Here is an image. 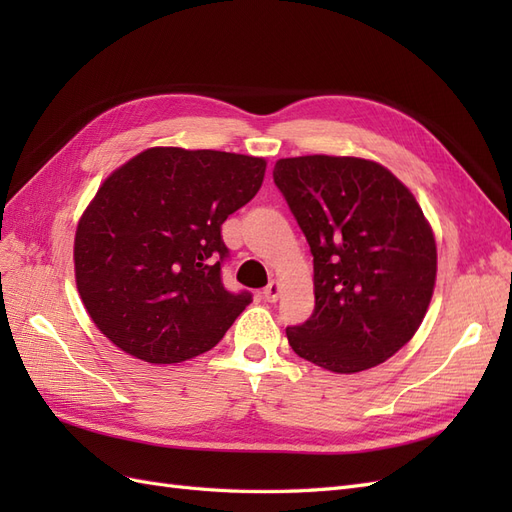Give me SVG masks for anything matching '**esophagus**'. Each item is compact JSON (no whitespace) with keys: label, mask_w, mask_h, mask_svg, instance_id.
Masks as SVG:
<instances>
[{"label":"esophagus","mask_w":512,"mask_h":512,"mask_svg":"<svg viewBox=\"0 0 512 512\" xmlns=\"http://www.w3.org/2000/svg\"><path fill=\"white\" fill-rule=\"evenodd\" d=\"M262 297H265L269 303H275L277 297H280V284H277L275 280L269 282V286L262 290Z\"/></svg>","instance_id":"1"}]
</instances>
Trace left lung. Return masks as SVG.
I'll return each mask as SVG.
<instances>
[{
    "label": "left lung",
    "mask_w": 512,
    "mask_h": 512,
    "mask_svg": "<svg viewBox=\"0 0 512 512\" xmlns=\"http://www.w3.org/2000/svg\"><path fill=\"white\" fill-rule=\"evenodd\" d=\"M273 181L314 256V314L288 327L301 359L335 374L376 367L427 314L436 239L412 192L363 158L277 160Z\"/></svg>",
    "instance_id": "1"
}]
</instances>
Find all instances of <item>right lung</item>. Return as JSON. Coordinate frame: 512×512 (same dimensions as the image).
<instances>
[{"mask_svg": "<svg viewBox=\"0 0 512 512\" xmlns=\"http://www.w3.org/2000/svg\"><path fill=\"white\" fill-rule=\"evenodd\" d=\"M267 162L153 147L108 177L74 237L76 288L96 327L136 359L170 365L211 350L252 294L222 282V224L250 203Z\"/></svg>", "mask_w": 512, "mask_h": 512, "instance_id": "1", "label": "right lung"}]
</instances>
